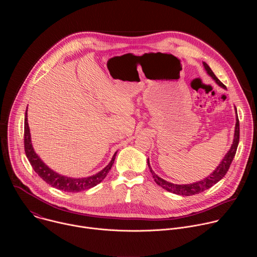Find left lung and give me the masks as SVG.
I'll return each mask as SVG.
<instances>
[{
  "mask_svg": "<svg viewBox=\"0 0 257 257\" xmlns=\"http://www.w3.org/2000/svg\"><path fill=\"white\" fill-rule=\"evenodd\" d=\"M203 66L205 68V70L207 71L208 75H210L214 80L215 82L219 85L222 86L224 88H226V86L219 81L217 79V77L214 75V73L211 71V69L209 68V66L204 62L203 63ZM237 113V111H236ZM239 137H240V125H239V119H238V115L236 117V127H235V135H234V141H233V144L231 146L230 151L228 152V154L225 156V158L223 159L222 163L219 164V166L208 176L206 177L205 179H203L202 181H198L196 183H192V184H187V185H177V184H173V183H170L164 179H162L161 177H159L153 170H152V167L150 165V161L148 160V165H149V168L153 174V177L156 181L157 184L161 187H163L164 189H166L167 191L169 192H172L174 194H179V195H183V196H190V195H194V194H198V193H201L203 192L204 190H207L209 189L211 186H213L214 184H216V183L222 180L225 175L227 174L232 162H233V159L236 155V152H237V148H238V143H239Z\"/></svg>",
  "mask_w": 257,
  "mask_h": 257,
  "instance_id": "1",
  "label": "left lung"
}]
</instances>
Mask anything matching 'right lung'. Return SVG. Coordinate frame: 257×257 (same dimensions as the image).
<instances>
[{"mask_svg": "<svg viewBox=\"0 0 257 257\" xmlns=\"http://www.w3.org/2000/svg\"><path fill=\"white\" fill-rule=\"evenodd\" d=\"M24 150H25V155L32 169L35 171V173L51 186L67 192H79V191L92 188L97 184H99V183L105 178L109 170H111L117 155L116 153L112 161L109 162V164L103 170L87 178L75 179V178L64 177L62 175L57 174L56 172L52 171L49 167H47L45 163H43V161L39 158L38 155L34 153L32 149V144L30 140V132H29V127L27 122V109H26L25 119H24Z\"/></svg>", "mask_w": 257, "mask_h": 257, "instance_id": "1", "label": "right lung"}]
</instances>
